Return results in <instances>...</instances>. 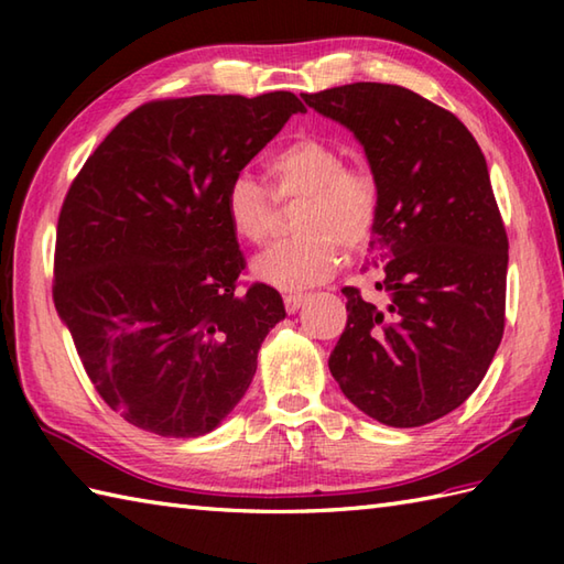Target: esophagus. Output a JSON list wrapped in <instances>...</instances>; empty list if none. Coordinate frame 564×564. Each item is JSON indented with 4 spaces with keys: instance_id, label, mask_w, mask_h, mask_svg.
Listing matches in <instances>:
<instances>
[{
    "instance_id": "obj_1",
    "label": "esophagus",
    "mask_w": 564,
    "mask_h": 564,
    "mask_svg": "<svg viewBox=\"0 0 564 564\" xmlns=\"http://www.w3.org/2000/svg\"><path fill=\"white\" fill-rule=\"evenodd\" d=\"M307 301L305 295H301V293H291V295H285L283 297V305H285V310H289V313L293 315V313H297V310H301V305Z\"/></svg>"
}]
</instances>
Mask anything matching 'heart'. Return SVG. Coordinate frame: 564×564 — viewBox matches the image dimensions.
<instances>
[{
  "instance_id": "heart-1",
  "label": "heart",
  "mask_w": 564,
  "mask_h": 564,
  "mask_svg": "<svg viewBox=\"0 0 564 564\" xmlns=\"http://www.w3.org/2000/svg\"><path fill=\"white\" fill-rule=\"evenodd\" d=\"M273 191L249 172L232 176L225 191V215L232 232L249 245L269 242L281 203H303L289 242L254 261L259 281L279 291H303L337 271L341 251L368 247L380 213V184L364 162L344 164V150L322 138H297L273 152Z\"/></svg>"
}]
</instances>
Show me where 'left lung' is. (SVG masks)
<instances>
[{
	"instance_id": "1",
	"label": "left lung",
	"mask_w": 564,
	"mask_h": 564,
	"mask_svg": "<svg viewBox=\"0 0 564 564\" xmlns=\"http://www.w3.org/2000/svg\"><path fill=\"white\" fill-rule=\"evenodd\" d=\"M303 101L351 130L380 184L370 259L382 301L341 291L332 376L380 424L436 422L480 386L505 334L509 239L485 154L451 111L398 84Z\"/></svg>"
}]
</instances>
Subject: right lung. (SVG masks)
<instances>
[{"label": "right lung", "mask_w": 564, "mask_h": 564, "mask_svg": "<svg viewBox=\"0 0 564 564\" xmlns=\"http://www.w3.org/2000/svg\"><path fill=\"white\" fill-rule=\"evenodd\" d=\"M297 111L291 91L150 101L72 182L53 301L94 388L128 424L194 438L245 398L285 307L271 285L237 293L245 257L225 191Z\"/></svg>", "instance_id": "obj_1"}]
</instances>
